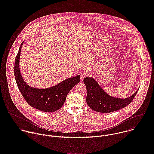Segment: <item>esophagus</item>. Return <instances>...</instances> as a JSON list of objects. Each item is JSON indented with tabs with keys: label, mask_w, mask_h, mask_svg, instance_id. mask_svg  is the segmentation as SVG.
<instances>
[{
	"label": "esophagus",
	"mask_w": 154,
	"mask_h": 154,
	"mask_svg": "<svg viewBox=\"0 0 154 154\" xmlns=\"http://www.w3.org/2000/svg\"><path fill=\"white\" fill-rule=\"evenodd\" d=\"M88 75V72L86 71H84L81 74V79L83 80L85 77H87Z\"/></svg>",
	"instance_id": "34e87169"
}]
</instances>
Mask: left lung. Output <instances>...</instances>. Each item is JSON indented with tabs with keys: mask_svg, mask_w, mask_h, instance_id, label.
Segmentation results:
<instances>
[{
	"mask_svg": "<svg viewBox=\"0 0 154 154\" xmlns=\"http://www.w3.org/2000/svg\"><path fill=\"white\" fill-rule=\"evenodd\" d=\"M83 82L86 86V103L92 110L101 113H109L127 106L134 98L137 90L126 98H119L107 94L93 79L86 77Z\"/></svg>",
	"mask_w": 154,
	"mask_h": 154,
	"instance_id": "1",
	"label": "left lung"
}]
</instances>
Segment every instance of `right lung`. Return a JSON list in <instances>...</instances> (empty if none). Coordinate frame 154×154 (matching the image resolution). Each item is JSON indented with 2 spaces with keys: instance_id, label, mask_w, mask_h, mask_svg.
Wrapping results in <instances>:
<instances>
[{
  "instance_id": "obj_1",
  "label": "right lung",
  "mask_w": 154,
  "mask_h": 154,
  "mask_svg": "<svg viewBox=\"0 0 154 154\" xmlns=\"http://www.w3.org/2000/svg\"><path fill=\"white\" fill-rule=\"evenodd\" d=\"M23 43V42L19 48L14 63V76L20 92L31 107L43 112H53L57 111L64 104L70 90L79 83L80 75L67 79L49 88L38 89L29 86L23 80L19 68V59Z\"/></svg>"
}]
</instances>
